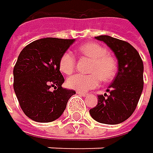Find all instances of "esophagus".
I'll return each mask as SVG.
<instances>
[{
  "label": "esophagus",
  "mask_w": 153,
  "mask_h": 153,
  "mask_svg": "<svg viewBox=\"0 0 153 153\" xmlns=\"http://www.w3.org/2000/svg\"><path fill=\"white\" fill-rule=\"evenodd\" d=\"M77 94H80V95H82V96H86V95H87V94H86V93H83V92H79V91L77 92Z\"/></svg>",
  "instance_id": "esophagus-1"
}]
</instances>
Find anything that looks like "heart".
Returning <instances> with one entry per match:
<instances>
[{
    "label": "heart",
    "mask_w": 153,
    "mask_h": 153,
    "mask_svg": "<svg viewBox=\"0 0 153 153\" xmlns=\"http://www.w3.org/2000/svg\"><path fill=\"white\" fill-rule=\"evenodd\" d=\"M79 53L92 59L89 74H74L67 80L69 88L79 92H87L97 87L100 79L104 82L112 80L117 72L116 59L107 54L106 49L97 43H85L79 47ZM75 58L71 52L63 53L59 61V71L71 74L75 68Z\"/></svg>",
    "instance_id": "b5f03b06"
}]
</instances>
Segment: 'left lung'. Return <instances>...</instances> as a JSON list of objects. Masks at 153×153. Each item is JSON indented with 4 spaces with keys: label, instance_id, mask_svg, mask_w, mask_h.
<instances>
[{
    "label": "left lung",
    "instance_id": "1",
    "mask_svg": "<svg viewBox=\"0 0 153 153\" xmlns=\"http://www.w3.org/2000/svg\"><path fill=\"white\" fill-rule=\"evenodd\" d=\"M103 41L114 52L118 70L106 92L98 95L97 105L90 109L91 117L97 122L117 125L127 120L135 111L143 90V62L129 43L110 36H94Z\"/></svg>",
    "mask_w": 153,
    "mask_h": 153
}]
</instances>
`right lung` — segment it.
I'll use <instances>...</instances> for the list:
<instances>
[{
	"mask_svg": "<svg viewBox=\"0 0 153 153\" xmlns=\"http://www.w3.org/2000/svg\"><path fill=\"white\" fill-rule=\"evenodd\" d=\"M75 39L46 37L27 45L13 68V89L24 113L34 121L52 122L66 109L74 90L62 88L59 61ZM54 88V91L51 90Z\"/></svg>",
	"mask_w": 153,
	"mask_h": 153,
	"instance_id": "right-lung-1",
	"label": "right lung"
}]
</instances>
